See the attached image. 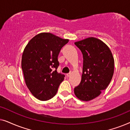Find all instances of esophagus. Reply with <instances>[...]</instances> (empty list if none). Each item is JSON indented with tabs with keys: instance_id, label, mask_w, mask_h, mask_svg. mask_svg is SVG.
I'll list each match as a JSON object with an SVG mask.
<instances>
[{
	"instance_id": "esophagus-1",
	"label": "esophagus",
	"mask_w": 130,
	"mask_h": 130,
	"mask_svg": "<svg viewBox=\"0 0 130 130\" xmlns=\"http://www.w3.org/2000/svg\"><path fill=\"white\" fill-rule=\"evenodd\" d=\"M70 75H71V73H67V74H66L67 77H69V76H70Z\"/></svg>"
}]
</instances>
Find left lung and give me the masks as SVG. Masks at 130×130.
I'll use <instances>...</instances> for the list:
<instances>
[{
  "mask_svg": "<svg viewBox=\"0 0 130 130\" xmlns=\"http://www.w3.org/2000/svg\"><path fill=\"white\" fill-rule=\"evenodd\" d=\"M74 44L83 54V72L80 84L74 89L80 100L89 101L109 85L114 71V60L109 47L99 39L90 37Z\"/></svg>",
  "mask_w": 130,
  "mask_h": 130,
  "instance_id": "8db88e82",
  "label": "left lung"
}]
</instances>
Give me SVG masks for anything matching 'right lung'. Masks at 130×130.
Here are the masks:
<instances>
[{
  "mask_svg": "<svg viewBox=\"0 0 130 130\" xmlns=\"http://www.w3.org/2000/svg\"><path fill=\"white\" fill-rule=\"evenodd\" d=\"M69 40L43 32L31 39L25 48L21 66L28 88L40 101L56 95L65 76L57 71L58 56Z\"/></svg>",
  "mask_w": 130,
  "mask_h": 130,
  "instance_id": "obj_1",
  "label": "right lung"
}]
</instances>
